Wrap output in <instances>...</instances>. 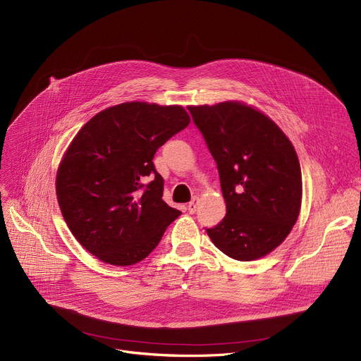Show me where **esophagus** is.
Listing matches in <instances>:
<instances>
[{
  "mask_svg": "<svg viewBox=\"0 0 361 361\" xmlns=\"http://www.w3.org/2000/svg\"><path fill=\"white\" fill-rule=\"evenodd\" d=\"M197 206H199V197H195L190 203L187 204V211L190 214H195L197 211Z\"/></svg>",
  "mask_w": 361,
  "mask_h": 361,
  "instance_id": "obj_1",
  "label": "esophagus"
}]
</instances>
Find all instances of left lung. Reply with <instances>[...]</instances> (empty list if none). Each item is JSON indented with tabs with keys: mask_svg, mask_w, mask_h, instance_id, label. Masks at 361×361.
Returning a JSON list of instances; mask_svg holds the SVG:
<instances>
[{
	"mask_svg": "<svg viewBox=\"0 0 361 361\" xmlns=\"http://www.w3.org/2000/svg\"><path fill=\"white\" fill-rule=\"evenodd\" d=\"M216 162L225 218L207 228L216 247L250 262L275 250L301 209V169L290 139L268 116L225 101L188 106Z\"/></svg>",
	"mask_w": 361,
	"mask_h": 361,
	"instance_id": "1",
	"label": "left lung"
}]
</instances>
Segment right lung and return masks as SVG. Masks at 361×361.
Returning a JSON list of instances; mask_svg holds the SVG:
<instances>
[{"mask_svg": "<svg viewBox=\"0 0 361 361\" xmlns=\"http://www.w3.org/2000/svg\"><path fill=\"white\" fill-rule=\"evenodd\" d=\"M190 123L181 105L124 102L92 117L56 171L55 192L74 238L99 260L130 267L181 212L162 200L155 152Z\"/></svg>", "mask_w": 361, "mask_h": 361, "instance_id": "add662e5", "label": "right lung"}]
</instances>
